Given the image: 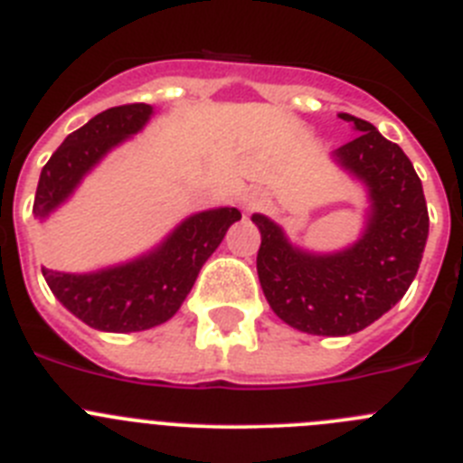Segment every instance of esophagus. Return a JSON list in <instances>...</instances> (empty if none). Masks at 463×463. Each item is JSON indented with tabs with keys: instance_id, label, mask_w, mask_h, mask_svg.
Returning <instances> with one entry per match:
<instances>
[{
	"instance_id": "34e87169",
	"label": "esophagus",
	"mask_w": 463,
	"mask_h": 463,
	"mask_svg": "<svg viewBox=\"0 0 463 463\" xmlns=\"http://www.w3.org/2000/svg\"><path fill=\"white\" fill-rule=\"evenodd\" d=\"M264 203H267V196L261 194L260 190H248V192H243V196H241V208H243L245 213L260 211Z\"/></svg>"
}]
</instances>
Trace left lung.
<instances>
[{
  "label": "left lung",
  "mask_w": 463,
  "mask_h": 463,
  "mask_svg": "<svg viewBox=\"0 0 463 463\" xmlns=\"http://www.w3.org/2000/svg\"><path fill=\"white\" fill-rule=\"evenodd\" d=\"M338 118L359 132L331 153L366 187L359 239L343 250L313 252L292 243L271 218L252 215L261 234L257 276L264 297L285 325L313 336H350L394 308L415 280L429 236L422 181L406 153L371 122Z\"/></svg>",
  "instance_id": "8db88e82"
}]
</instances>
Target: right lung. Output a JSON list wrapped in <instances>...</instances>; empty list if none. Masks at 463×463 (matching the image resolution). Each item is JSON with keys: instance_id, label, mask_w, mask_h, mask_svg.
Segmentation results:
<instances>
[{"instance_id": "obj_1", "label": "right lung", "mask_w": 463, "mask_h": 463, "mask_svg": "<svg viewBox=\"0 0 463 463\" xmlns=\"http://www.w3.org/2000/svg\"><path fill=\"white\" fill-rule=\"evenodd\" d=\"M150 118V104L116 106L69 134L41 169L32 208L34 218L39 222L51 218L85 175L110 150L141 132ZM236 220L241 213L232 206L192 213L155 248L134 260L88 273L43 269V278L57 301L92 329L110 334L153 329L178 313L202 267Z\"/></svg>"}]
</instances>
